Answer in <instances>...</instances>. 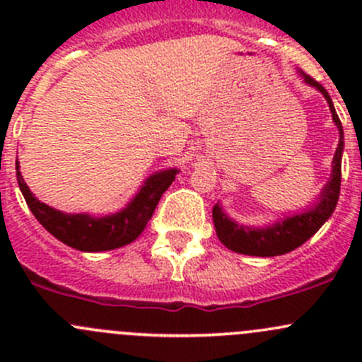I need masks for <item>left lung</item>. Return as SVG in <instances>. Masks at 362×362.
<instances>
[{
    "label": "left lung",
    "mask_w": 362,
    "mask_h": 362,
    "mask_svg": "<svg viewBox=\"0 0 362 362\" xmlns=\"http://www.w3.org/2000/svg\"><path fill=\"white\" fill-rule=\"evenodd\" d=\"M301 75L303 82L310 87H315L324 98H326L327 105H329L331 115H333L334 126L338 127L339 141L337 152L333 158V170H331L329 180L320 191L317 202L310 208H305L299 214L289 215L286 218H279L276 222L262 228H254V226L240 224V222L233 221L221 203H217L211 211L214 217L215 231H217L218 240L222 245L228 247L229 250L238 252V254L245 255H257V257H273V255H282L287 252L301 247L306 240L312 238L317 231L324 226V222L333 215L334 208L338 204L339 198V185H341V156L345 141H343V127L338 119V113L334 110V105L331 101V96L327 90L320 86L319 82L312 78V76L305 75L301 69H298Z\"/></svg>",
    "instance_id": "obj_1"
}]
</instances>
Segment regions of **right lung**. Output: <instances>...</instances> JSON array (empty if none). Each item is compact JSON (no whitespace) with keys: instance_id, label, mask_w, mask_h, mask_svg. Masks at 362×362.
<instances>
[{"instance_id":"obj_1","label":"right lung","mask_w":362,"mask_h":362,"mask_svg":"<svg viewBox=\"0 0 362 362\" xmlns=\"http://www.w3.org/2000/svg\"><path fill=\"white\" fill-rule=\"evenodd\" d=\"M16 170L21 192L40 224L64 245L82 252L113 250L134 242L151 221L163 192L170 187L175 175L178 173L177 168L156 171L145 178L136 194L122 210L108 215H90L66 214L42 203L24 182L19 160H16Z\"/></svg>"}]
</instances>
